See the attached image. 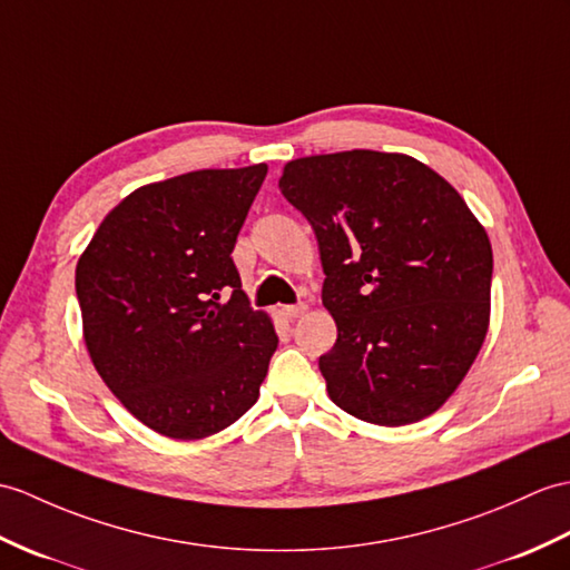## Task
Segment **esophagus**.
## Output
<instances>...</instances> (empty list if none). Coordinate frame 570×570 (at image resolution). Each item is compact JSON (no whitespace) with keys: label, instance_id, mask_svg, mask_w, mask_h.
Segmentation results:
<instances>
[{"label":"esophagus","instance_id":"esophagus-1","mask_svg":"<svg viewBox=\"0 0 570 570\" xmlns=\"http://www.w3.org/2000/svg\"><path fill=\"white\" fill-rule=\"evenodd\" d=\"M306 311H308V306L301 301V303H294V306H286V308H284V315L291 317V321H296V317H301Z\"/></svg>","mask_w":570,"mask_h":570}]
</instances>
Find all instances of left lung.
Returning a JSON list of instances; mask_svg holds the SVG:
<instances>
[{
  "mask_svg": "<svg viewBox=\"0 0 570 570\" xmlns=\"http://www.w3.org/2000/svg\"><path fill=\"white\" fill-rule=\"evenodd\" d=\"M279 189L321 247L323 306L337 323L317 362L330 399L383 428L432 415L488 333L493 249L483 225L452 184L395 153L301 157Z\"/></svg>",
  "mask_w": 570,
  "mask_h": 570,
  "instance_id": "8db88e82",
  "label": "left lung"
}]
</instances>
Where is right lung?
<instances>
[{
    "mask_svg": "<svg viewBox=\"0 0 570 570\" xmlns=\"http://www.w3.org/2000/svg\"><path fill=\"white\" fill-rule=\"evenodd\" d=\"M264 177L267 165H253L140 187L77 262L91 362L130 415L171 440H204L243 417L279 345L233 262Z\"/></svg>",
    "mask_w": 570,
    "mask_h": 570,
    "instance_id": "right-lung-1",
    "label": "right lung"
}]
</instances>
